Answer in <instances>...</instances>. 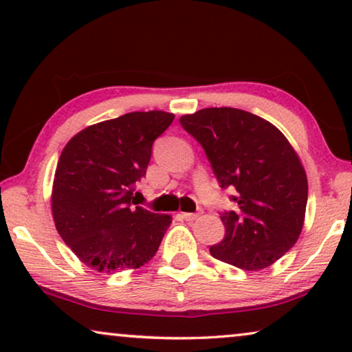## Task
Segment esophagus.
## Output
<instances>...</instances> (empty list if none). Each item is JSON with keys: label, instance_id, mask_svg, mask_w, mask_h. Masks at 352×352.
<instances>
[{"label": "esophagus", "instance_id": "esophagus-1", "mask_svg": "<svg viewBox=\"0 0 352 352\" xmlns=\"http://www.w3.org/2000/svg\"><path fill=\"white\" fill-rule=\"evenodd\" d=\"M182 218H184L186 221H189V223H192V221H195L197 218H199V214H197V213H182Z\"/></svg>", "mask_w": 352, "mask_h": 352}]
</instances>
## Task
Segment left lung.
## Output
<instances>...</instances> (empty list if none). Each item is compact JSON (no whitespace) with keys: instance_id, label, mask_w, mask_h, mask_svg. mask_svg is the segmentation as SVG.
I'll list each match as a JSON object with an SVG mask.
<instances>
[{"instance_id":"8db88e82","label":"left lung","mask_w":352,"mask_h":352,"mask_svg":"<svg viewBox=\"0 0 352 352\" xmlns=\"http://www.w3.org/2000/svg\"><path fill=\"white\" fill-rule=\"evenodd\" d=\"M208 157L221 187H234V211L221 214L223 242L211 256L245 271L280 259L305 224V166L278 128L258 115L232 107L201 109L179 118Z\"/></svg>"}]
</instances>
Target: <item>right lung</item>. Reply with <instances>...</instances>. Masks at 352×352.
Wrapping results in <instances>:
<instances>
[{"label":"right lung","instance_id":"obj_1","mask_svg":"<svg viewBox=\"0 0 352 352\" xmlns=\"http://www.w3.org/2000/svg\"><path fill=\"white\" fill-rule=\"evenodd\" d=\"M173 120L162 110L124 113L65 144L52 182V218L62 240L93 271L138 269L160 247L171 216L136 206L133 190L146 175L153 141Z\"/></svg>","mask_w":352,"mask_h":352}]
</instances>
